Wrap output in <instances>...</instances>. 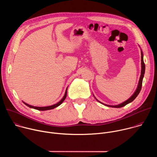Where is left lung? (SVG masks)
Wrapping results in <instances>:
<instances>
[{"label":"left lung","mask_w":157,"mask_h":157,"mask_svg":"<svg viewBox=\"0 0 157 157\" xmlns=\"http://www.w3.org/2000/svg\"><path fill=\"white\" fill-rule=\"evenodd\" d=\"M141 64H142V70H141V75H140V79H139V84H138V86H137V88L136 89V91H135V93H133V94L128 99H127V101H125V102L120 104H118V105H106V104H104L102 102H101L100 101H99L95 97L96 99L99 101L100 103L104 104V105H105L106 106H108V107H116V108H120V107H124L125 106V105L128 104V103L132 102L134 99H135L137 96L139 95L141 89H142V81H143V78H144V74H145V63H144V55H143V53L141 50Z\"/></svg>","instance_id":"obj_1"}]
</instances>
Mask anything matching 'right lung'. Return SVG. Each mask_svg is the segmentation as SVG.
Segmentation results:
<instances>
[{"instance_id":"obj_1","label":"right lung","mask_w":157,"mask_h":157,"mask_svg":"<svg viewBox=\"0 0 157 157\" xmlns=\"http://www.w3.org/2000/svg\"><path fill=\"white\" fill-rule=\"evenodd\" d=\"M66 95H67V88H66V92H65V94H64V96H63V98H62V99L59 101L58 103L53 105H50V106H47V107H36V106H33V105H29L27 103H25V102H23L27 106L30 107V108H32V109H36V110H50V109H53L58 106H59V105H61L62 104V102L64 101V99H66Z\"/></svg>"}]
</instances>
